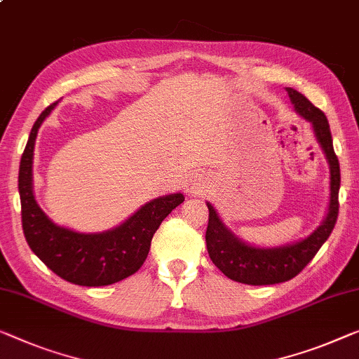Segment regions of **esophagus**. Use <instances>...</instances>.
Returning a JSON list of instances; mask_svg holds the SVG:
<instances>
[{
	"instance_id": "34e87169",
	"label": "esophagus",
	"mask_w": 359,
	"mask_h": 359,
	"mask_svg": "<svg viewBox=\"0 0 359 359\" xmlns=\"http://www.w3.org/2000/svg\"><path fill=\"white\" fill-rule=\"evenodd\" d=\"M208 189V182L201 175H194V177L189 179L185 185V191H189L190 195H203Z\"/></svg>"
}]
</instances>
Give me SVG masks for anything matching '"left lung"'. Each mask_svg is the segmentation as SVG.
<instances>
[{
  "label": "left lung",
  "instance_id": "obj_1",
  "mask_svg": "<svg viewBox=\"0 0 359 359\" xmlns=\"http://www.w3.org/2000/svg\"><path fill=\"white\" fill-rule=\"evenodd\" d=\"M292 104L303 119L311 122L314 135L327 159L330 168V200L329 211L323 224L309 237L302 242L283 245L277 248L251 247L232 233L221 221L211 203H206L210 210V221L206 229V248L210 258L229 279L248 285H272L293 279L308 266L329 235L332 233L337 216H339V189L340 165L334 151L332 135L327 117L316 108L306 96L293 88H287Z\"/></svg>",
  "mask_w": 359,
  "mask_h": 359
}]
</instances>
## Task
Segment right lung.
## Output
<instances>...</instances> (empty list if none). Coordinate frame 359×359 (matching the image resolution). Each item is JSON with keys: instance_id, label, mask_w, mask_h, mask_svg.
I'll return each instance as SVG.
<instances>
[{"instance_id": "obj_1", "label": "right lung", "mask_w": 359, "mask_h": 359, "mask_svg": "<svg viewBox=\"0 0 359 359\" xmlns=\"http://www.w3.org/2000/svg\"><path fill=\"white\" fill-rule=\"evenodd\" d=\"M57 103L48 106L35 121L20 158L19 195L25 240L30 250L61 279L83 287L111 285L140 269L154 232L185 198L182 194L154 198L121 226L100 233H80L56 226L35 201L32 164L36 133Z\"/></svg>"}]
</instances>
